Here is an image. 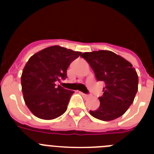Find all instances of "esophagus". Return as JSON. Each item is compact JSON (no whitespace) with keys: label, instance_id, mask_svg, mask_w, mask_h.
<instances>
[{"label":"esophagus","instance_id":"1","mask_svg":"<svg viewBox=\"0 0 154 154\" xmlns=\"http://www.w3.org/2000/svg\"><path fill=\"white\" fill-rule=\"evenodd\" d=\"M80 93H81V95H82V96H84V97H89V95H88V94H85V93H83V92H80Z\"/></svg>","mask_w":154,"mask_h":154}]
</instances>
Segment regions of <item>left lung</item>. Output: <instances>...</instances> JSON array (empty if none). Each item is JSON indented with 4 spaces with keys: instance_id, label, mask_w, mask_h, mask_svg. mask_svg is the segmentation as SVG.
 I'll return each instance as SVG.
<instances>
[{
    "instance_id": "1",
    "label": "left lung",
    "mask_w": 154,
    "mask_h": 154,
    "mask_svg": "<svg viewBox=\"0 0 154 154\" xmlns=\"http://www.w3.org/2000/svg\"><path fill=\"white\" fill-rule=\"evenodd\" d=\"M93 70L97 81H103L100 106L90 110L93 117L103 121L119 118L133 103L138 90V75L130 62L116 53L106 50L85 52L81 55Z\"/></svg>"
}]
</instances>
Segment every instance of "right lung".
I'll use <instances>...</instances> for the list:
<instances>
[{
	"mask_svg": "<svg viewBox=\"0 0 154 154\" xmlns=\"http://www.w3.org/2000/svg\"><path fill=\"white\" fill-rule=\"evenodd\" d=\"M82 52L55 45L29 58L21 75L24 102L32 113L42 119H53L67 110L74 91L55 85L67 78V69Z\"/></svg>",
	"mask_w": 154,
	"mask_h": 154,
	"instance_id": "obj_1",
	"label": "right lung"
}]
</instances>
